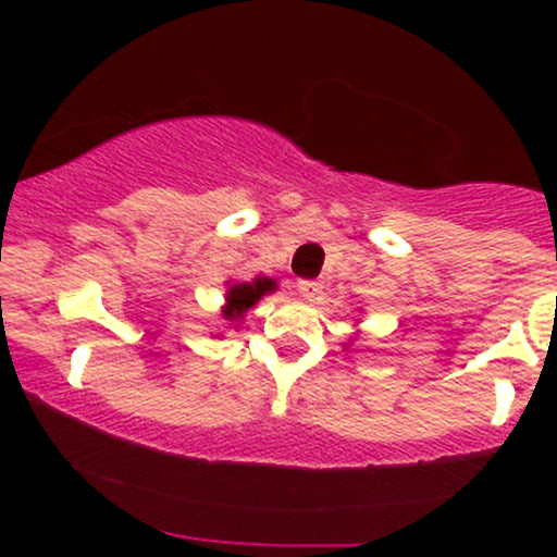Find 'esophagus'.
Segmentation results:
<instances>
[{"instance_id": "esophagus-1", "label": "esophagus", "mask_w": 557, "mask_h": 557, "mask_svg": "<svg viewBox=\"0 0 557 557\" xmlns=\"http://www.w3.org/2000/svg\"><path fill=\"white\" fill-rule=\"evenodd\" d=\"M298 293L304 300H317L319 293H322V285L317 280H298Z\"/></svg>"}]
</instances>
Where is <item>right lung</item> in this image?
<instances>
[{"instance_id": "right-lung-1", "label": "right lung", "mask_w": 557, "mask_h": 557, "mask_svg": "<svg viewBox=\"0 0 557 557\" xmlns=\"http://www.w3.org/2000/svg\"><path fill=\"white\" fill-rule=\"evenodd\" d=\"M274 290H277V280L272 277H253L248 283H233V280H227L225 306H222L220 317L225 319L227 327H240L246 311L253 309L261 298L270 296Z\"/></svg>"}]
</instances>
